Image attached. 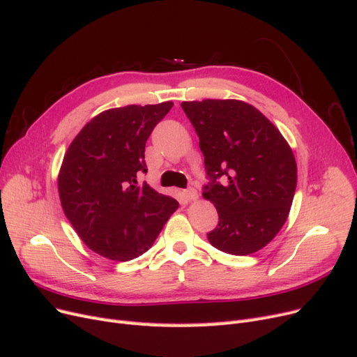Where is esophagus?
<instances>
[{"label":"esophagus","mask_w":357,"mask_h":357,"mask_svg":"<svg viewBox=\"0 0 357 357\" xmlns=\"http://www.w3.org/2000/svg\"><path fill=\"white\" fill-rule=\"evenodd\" d=\"M185 197L188 198V201H197L198 199V192H197V189L189 188V189L185 190Z\"/></svg>","instance_id":"1"}]
</instances>
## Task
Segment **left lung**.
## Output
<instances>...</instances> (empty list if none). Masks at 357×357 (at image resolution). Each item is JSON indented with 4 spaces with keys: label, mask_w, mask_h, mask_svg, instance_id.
<instances>
[{
    "label": "left lung",
    "mask_w": 357,
    "mask_h": 357,
    "mask_svg": "<svg viewBox=\"0 0 357 357\" xmlns=\"http://www.w3.org/2000/svg\"><path fill=\"white\" fill-rule=\"evenodd\" d=\"M181 109L199 137L210 177L202 195L219 213L210 244L236 256L261 250L283 228L294 201L298 169L290 146L244 101H185Z\"/></svg>",
    "instance_id": "8db88e82"
}]
</instances>
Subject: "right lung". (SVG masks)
<instances>
[{"mask_svg": "<svg viewBox=\"0 0 357 357\" xmlns=\"http://www.w3.org/2000/svg\"><path fill=\"white\" fill-rule=\"evenodd\" d=\"M172 102L126 105L95 116L73 139L58 176L62 210L91 250L131 261L153 245L178 202L138 178L144 147Z\"/></svg>", "mask_w": 357, "mask_h": 357, "instance_id": "right-lung-1", "label": "right lung"}]
</instances>
